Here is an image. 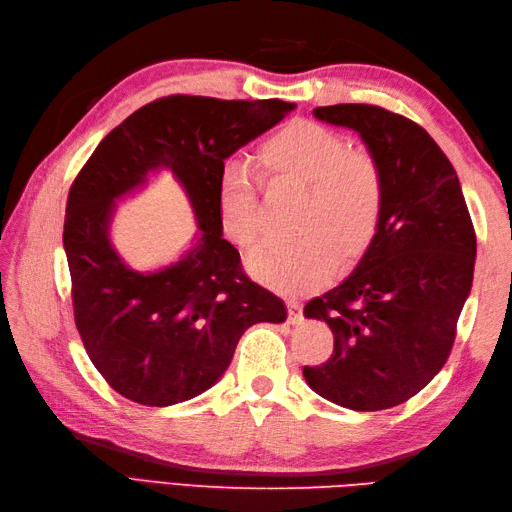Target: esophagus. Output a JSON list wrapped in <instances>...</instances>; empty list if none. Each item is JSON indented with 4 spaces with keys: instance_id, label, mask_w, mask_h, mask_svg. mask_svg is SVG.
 Masks as SVG:
<instances>
[{
    "instance_id": "1",
    "label": "esophagus",
    "mask_w": 512,
    "mask_h": 512,
    "mask_svg": "<svg viewBox=\"0 0 512 512\" xmlns=\"http://www.w3.org/2000/svg\"><path fill=\"white\" fill-rule=\"evenodd\" d=\"M286 308H288V319L292 323L301 321V301L297 299H286Z\"/></svg>"
}]
</instances>
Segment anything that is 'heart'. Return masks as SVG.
<instances>
[{
    "mask_svg": "<svg viewBox=\"0 0 512 512\" xmlns=\"http://www.w3.org/2000/svg\"><path fill=\"white\" fill-rule=\"evenodd\" d=\"M255 171L268 193L301 191L292 242L268 244L248 270L279 292H308L336 264L361 259L383 222L385 176L378 160L314 121H290L255 151ZM217 222L233 246L255 248L264 211L244 169H226L217 189Z\"/></svg>",
    "mask_w": 512,
    "mask_h": 512,
    "instance_id": "1",
    "label": "heart"
}]
</instances>
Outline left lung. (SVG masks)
Instances as JSON below:
<instances>
[{
  "instance_id": "8db88e82",
  "label": "left lung",
  "mask_w": 512,
  "mask_h": 512,
  "mask_svg": "<svg viewBox=\"0 0 512 512\" xmlns=\"http://www.w3.org/2000/svg\"><path fill=\"white\" fill-rule=\"evenodd\" d=\"M314 116L361 134L383 169L385 211L354 273L303 310L334 334L332 356L303 376L341 407L389 409L447 363L473 284L475 228L458 173L418 123L365 103Z\"/></svg>"
}]
</instances>
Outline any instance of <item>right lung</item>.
<instances>
[{
	"label": "right lung",
	"instance_id": "right-lung-1",
	"mask_svg": "<svg viewBox=\"0 0 512 512\" xmlns=\"http://www.w3.org/2000/svg\"><path fill=\"white\" fill-rule=\"evenodd\" d=\"M295 103L171 94L114 127L74 178L63 246L74 323L85 352L118 394L167 407L209 389L255 323L286 321L284 301L250 279L222 237L217 189L224 160L277 125ZM167 166L188 189L203 233L178 265L136 274L114 253L111 204Z\"/></svg>",
	"mask_w": 512,
	"mask_h": 512
}]
</instances>
